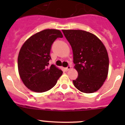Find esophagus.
Returning <instances> with one entry per match:
<instances>
[{
  "mask_svg": "<svg viewBox=\"0 0 125 125\" xmlns=\"http://www.w3.org/2000/svg\"><path fill=\"white\" fill-rule=\"evenodd\" d=\"M71 65H68V66L66 68V71L70 70V69H71Z\"/></svg>",
  "mask_w": 125,
  "mask_h": 125,
  "instance_id": "esophagus-1",
  "label": "esophagus"
}]
</instances>
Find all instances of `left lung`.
I'll use <instances>...</instances> for the list:
<instances>
[{
	"instance_id": "8db88e82",
	"label": "left lung",
	"mask_w": 125,
	"mask_h": 125,
	"mask_svg": "<svg viewBox=\"0 0 125 125\" xmlns=\"http://www.w3.org/2000/svg\"><path fill=\"white\" fill-rule=\"evenodd\" d=\"M71 46L74 68L78 77L73 80L80 91L93 93L103 85L109 69L105 46L93 34L83 30H62Z\"/></svg>"
}]
</instances>
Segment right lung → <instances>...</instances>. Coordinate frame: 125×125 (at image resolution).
<instances>
[{
    "label": "right lung",
    "mask_w": 125,
    "mask_h": 125,
    "mask_svg": "<svg viewBox=\"0 0 125 125\" xmlns=\"http://www.w3.org/2000/svg\"><path fill=\"white\" fill-rule=\"evenodd\" d=\"M59 37H63L59 30L48 29L34 34L22 45L17 62L19 73L30 90L47 91L55 86L62 74V71L49 63L52 45Z\"/></svg>",
    "instance_id": "add662e5"
}]
</instances>
